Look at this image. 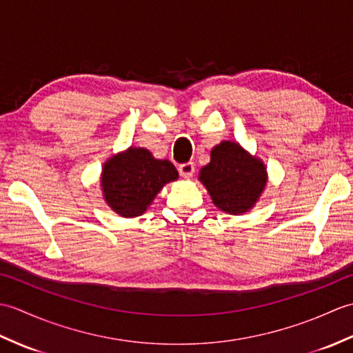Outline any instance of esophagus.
<instances>
[{
  "mask_svg": "<svg viewBox=\"0 0 353 353\" xmlns=\"http://www.w3.org/2000/svg\"><path fill=\"white\" fill-rule=\"evenodd\" d=\"M194 171H196V167H194L192 162H186V163H182L181 167H179V172L185 177V179H191Z\"/></svg>",
  "mask_w": 353,
  "mask_h": 353,
  "instance_id": "esophagus-1",
  "label": "esophagus"
}]
</instances>
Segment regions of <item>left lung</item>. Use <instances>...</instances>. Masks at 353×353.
<instances>
[{"label":"left lung","mask_w":353,"mask_h":353,"mask_svg":"<svg viewBox=\"0 0 353 353\" xmlns=\"http://www.w3.org/2000/svg\"><path fill=\"white\" fill-rule=\"evenodd\" d=\"M212 203L230 215L249 212L264 192L268 172L258 156L235 141H221L211 150V162L199 172Z\"/></svg>","instance_id":"1"}]
</instances>
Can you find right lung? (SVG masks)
<instances>
[{
	"label": "right lung",
	"mask_w": 353,
	"mask_h": 353,
	"mask_svg": "<svg viewBox=\"0 0 353 353\" xmlns=\"http://www.w3.org/2000/svg\"><path fill=\"white\" fill-rule=\"evenodd\" d=\"M179 179L168 159H156L144 147H129L104 162L103 199L115 214L133 219L144 214L165 185Z\"/></svg>",
	"instance_id": "1"
}]
</instances>
